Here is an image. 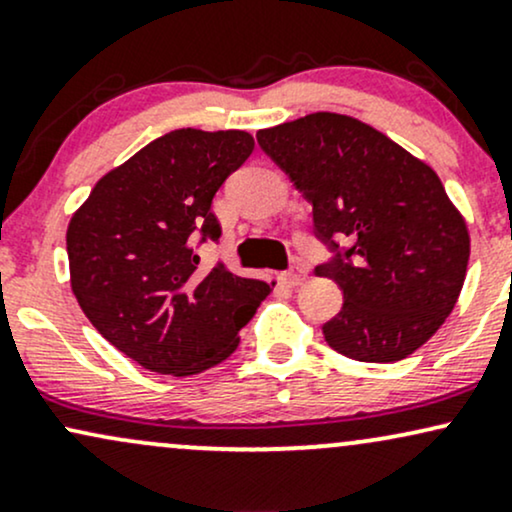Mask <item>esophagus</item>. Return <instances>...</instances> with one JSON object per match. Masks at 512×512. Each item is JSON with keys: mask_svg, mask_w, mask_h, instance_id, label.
<instances>
[{"mask_svg": "<svg viewBox=\"0 0 512 512\" xmlns=\"http://www.w3.org/2000/svg\"><path fill=\"white\" fill-rule=\"evenodd\" d=\"M279 279L284 281L286 286H301L303 281L308 279V272H305L303 264H291V267L286 269V272H281Z\"/></svg>", "mask_w": 512, "mask_h": 512, "instance_id": "esophagus-1", "label": "esophagus"}]
</instances>
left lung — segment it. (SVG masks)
Here are the masks:
<instances>
[{
	"label": "left lung",
	"mask_w": 512,
	"mask_h": 512,
	"mask_svg": "<svg viewBox=\"0 0 512 512\" xmlns=\"http://www.w3.org/2000/svg\"><path fill=\"white\" fill-rule=\"evenodd\" d=\"M257 144L313 204V233L330 250L315 274L344 305L322 325L325 342L366 363L414 354L455 308L469 262L467 226L438 175L349 115L260 129Z\"/></svg>",
	"instance_id": "left-lung-1"
}]
</instances>
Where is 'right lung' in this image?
Returning a JSON list of instances; mask_svg holds the SVG:
<instances>
[{"mask_svg": "<svg viewBox=\"0 0 512 512\" xmlns=\"http://www.w3.org/2000/svg\"><path fill=\"white\" fill-rule=\"evenodd\" d=\"M252 149L240 129H173L98 180L69 221L76 301L139 366L185 378L226 361L272 291L221 262L202 272L197 255L219 243L211 199Z\"/></svg>", "mask_w": 512, "mask_h": 512, "instance_id": "1", "label": "right lung"}]
</instances>
